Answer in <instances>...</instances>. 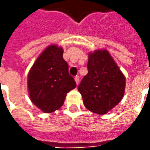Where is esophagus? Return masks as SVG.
Masks as SVG:
<instances>
[{
    "label": "esophagus",
    "instance_id": "obj_1",
    "mask_svg": "<svg viewBox=\"0 0 150 150\" xmlns=\"http://www.w3.org/2000/svg\"><path fill=\"white\" fill-rule=\"evenodd\" d=\"M74 80L76 81L77 85H78V83H79V77H78V76H76V77H74Z\"/></svg>",
    "mask_w": 150,
    "mask_h": 150
}]
</instances>
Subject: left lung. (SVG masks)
Returning <instances> with one entry per match:
<instances>
[{"mask_svg":"<svg viewBox=\"0 0 150 150\" xmlns=\"http://www.w3.org/2000/svg\"><path fill=\"white\" fill-rule=\"evenodd\" d=\"M87 69L88 73L78 86V91L86 108L97 114H105L124 96L125 76L106 50L89 53Z\"/></svg>","mask_w":150,"mask_h":150,"instance_id":"left-lung-1","label":"left lung"}]
</instances>
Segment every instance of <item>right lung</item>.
<instances>
[{
    "label": "right lung",
    "instance_id": "obj_1",
    "mask_svg": "<svg viewBox=\"0 0 150 150\" xmlns=\"http://www.w3.org/2000/svg\"><path fill=\"white\" fill-rule=\"evenodd\" d=\"M63 53L62 47L49 45L38 56L28 76L30 100L46 113L61 108L67 93L76 87Z\"/></svg>",
    "mask_w": 150,
    "mask_h": 150
}]
</instances>
